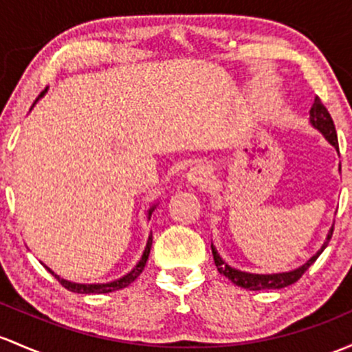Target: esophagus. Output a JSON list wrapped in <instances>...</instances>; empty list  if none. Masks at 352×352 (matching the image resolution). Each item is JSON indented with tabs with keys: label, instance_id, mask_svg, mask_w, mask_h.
<instances>
[{
	"label": "esophagus",
	"instance_id": "1",
	"mask_svg": "<svg viewBox=\"0 0 352 352\" xmlns=\"http://www.w3.org/2000/svg\"><path fill=\"white\" fill-rule=\"evenodd\" d=\"M208 170L204 165H197L188 172V182L194 184V185H200V187H206L208 184Z\"/></svg>",
	"mask_w": 352,
	"mask_h": 352
}]
</instances>
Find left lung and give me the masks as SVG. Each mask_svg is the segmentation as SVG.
Returning <instances> with one entry per match:
<instances>
[{"mask_svg":"<svg viewBox=\"0 0 352 352\" xmlns=\"http://www.w3.org/2000/svg\"><path fill=\"white\" fill-rule=\"evenodd\" d=\"M311 123L316 126V129L322 132L324 137L329 140L331 145H334L336 148L339 150V144H338V133H336V126L333 118H331L329 111L327 108L322 105L319 98H316L314 105L311 108ZM334 232V226L333 229L329 230L327 234V241L324 242V245L320 247V250L316 256H312L304 265H300L299 269L292 270V272H283V274H249V272H241V270L232 269L230 265H227L226 262L220 258V256L217 254V250L214 249L212 245V254H214V261L215 265H217V270L220 274H223L226 277H229V280H232L235 285L239 287H244L249 289V291H264V289H284L287 285L297 283L300 277L304 276V272L311 267L312 264L316 262V258L320 256L324 249H326L327 244H329L331 237H333Z\"/></svg>","mask_w":352,"mask_h":352,"instance_id":"1","label":"left lung"}]
</instances>
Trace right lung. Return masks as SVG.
<instances>
[{
    "instance_id": "add662e5",
    "label": "right lung",
    "mask_w": 352,
    "mask_h": 352,
    "mask_svg": "<svg viewBox=\"0 0 352 352\" xmlns=\"http://www.w3.org/2000/svg\"><path fill=\"white\" fill-rule=\"evenodd\" d=\"M41 95H43V91H41ZM153 212V207L148 210V219L150 215H152ZM150 247H152V235L148 237V242H146V247H145V252L144 256H142L140 262H138L137 265H135V269L132 270L130 274H126L125 277H122V279L118 280H113V283H108V284H75V283H68V280L65 279H60V277L56 276V274H53L52 270L50 272L53 274V276L56 277L58 283L63 285L65 289H68V291L72 292H78V294H107V292H113V291H118V289H123L126 287V285H130L133 283L135 279H137L138 276L142 274V270L145 269V264L146 261H148V254H150Z\"/></svg>"
}]
</instances>
